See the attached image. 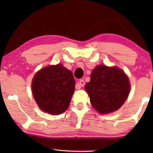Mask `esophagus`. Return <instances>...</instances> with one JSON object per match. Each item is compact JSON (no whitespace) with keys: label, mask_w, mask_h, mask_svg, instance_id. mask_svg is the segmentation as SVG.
Here are the masks:
<instances>
[{"label":"esophagus","mask_w":153,"mask_h":153,"mask_svg":"<svg viewBox=\"0 0 153 153\" xmlns=\"http://www.w3.org/2000/svg\"><path fill=\"white\" fill-rule=\"evenodd\" d=\"M85 85V81L83 79H81V80H79V83H78V85L77 86H76V89H79L81 86H84Z\"/></svg>","instance_id":"34e87169"}]
</instances>
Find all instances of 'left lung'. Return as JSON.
<instances>
[{
    "instance_id": "1",
    "label": "left lung",
    "mask_w": 153,
    "mask_h": 153,
    "mask_svg": "<svg viewBox=\"0 0 153 153\" xmlns=\"http://www.w3.org/2000/svg\"><path fill=\"white\" fill-rule=\"evenodd\" d=\"M85 89L94 108L106 114L118 109L127 100L129 79L120 69L101 65L93 70Z\"/></svg>"
}]
</instances>
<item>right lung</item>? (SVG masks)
Wrapping results in <instances>:
<instances>
[{
	"label": "right lung",
	"instance_id": "obj_1",
	"mask_svg": "<svg viewBox=\"0 0 153 153\" xmlns=\"http://www.w3.org/2000/svg\"><path fill=\"white\" fill-rule=\"evenodd\" d=\"M74 88L72 72L60 64L42 69L32 81L33 95L37 105L52 115L68 109Z\"/></svg>",
	"mask_w": 153,
	"mask_h": 153
}]
</instances>
